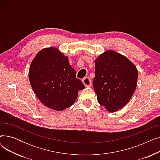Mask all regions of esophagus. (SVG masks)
<instances>
[{
	"mask_svg": "<svg viewBox=\"0 0 160 160\" xmlns=\"http://www.w3.org/2000/svg\"><path fill=\"white\" fill-rule=\"evenodd\" d=\"M82 82L83 83V84H84L85 86H86V87H89L92 84L91 80L88 77H85L82 80Z\"/></svg>",
	"mask_w": 160,
	"mask_h": 160,
	"instance_id": "34e87169",
	"label": "esophagus"
}]
</instances>
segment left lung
Listing matches in <instances>:
<instances>
[{
    "label": "left lung",
    "instance_id": "1",
    "mask_svg": "<svg viewBox=\"0 0 160 160\" xmlns=\"http://www.w3.org/2000/svg\"><path fill=\"white\" fill-rule=\"evenodd\" d=\"M93 88L98 103L110 112L127 104L135 91L138 71L125 56L108 50L95 62Z\"/></svg>",
    "mask_w": 160,
    "mask_h": 160
}]
</instances>
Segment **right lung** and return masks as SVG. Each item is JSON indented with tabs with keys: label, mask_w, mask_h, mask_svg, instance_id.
I'll return each instance as SVG.
<instances>
[{
	"label": "right lung",
	"mask_w": 160,
	"mask_h": 160,
	"mask_svg": "<svg viewBox=\"0 0 160 160\" xmlns=\"http://www.w3.org/2000/svg\"><path fill=\"white\" fill-rule=\"evenodd\" d=\"M31 86L40 101L47 107L62 111L71 106L78 91L85 88L67 57L53 47L40 50L29 70Z\"/></svg>",
	"instance_id": "add662e5"
}]
</instances>
